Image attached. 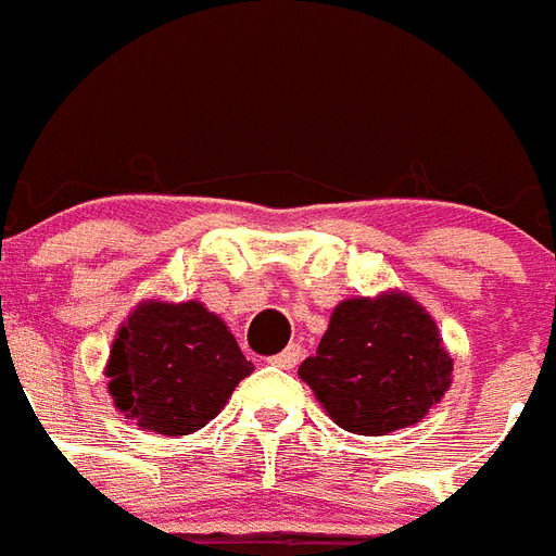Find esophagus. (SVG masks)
<instances>
[{
    "mask_svg": "<svg viewBox=\"0 0 556 556\" xmlns=\"http://www.w3.org/2000/svg\"><path fill=\"white\" fill-rule=\"evenodd\" d=\"M300 359H302V349L296 345V342H291V345H288L286 351H279L277 356H270V363L279 365V368H293Z\"/></svg>",
    "mask_w": 556,
    "mask_h": 556,
    "instance_id": "1",
    "label": "esophagus"
}]
</instances>
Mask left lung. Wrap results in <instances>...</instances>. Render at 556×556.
Listing matches in <instances>:
<instances>
[{
    "instance_id": "1",
    "label": "left lung",
    "mask_w": 556,
    "mask_h": 556,
    "mask_svg": "<svg viewBox=\"0 0 556 556\" xmlns=\"http://www.w3.org/2000/svg\"><path fill=\"white\" fill-rule=\"evenodd\" d=\"M451 371L434 319L405 293L340 302L317 354L300 365L328 417L365 437L419 422L448 391Z\"/></svg>"
}]
</instances>
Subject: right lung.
Listing matches in <instances>:
<instances>
[{"mask_svg": "<svg viewBox=\"0 0 556 556\" xmlns=\"http://www.w3.org/2000/svg\"><path fill=\"white\" fill-rule=\"evenodd\" d=\"M251 371L233 333L205 305L142 302L116 333L108 391L137 426L179 437L207 426Z\"/></svg>", "mask_w": 556, "mask_h": 556, "instance_id": "right-lung-1", "label": "right lung"}]
</instances>
